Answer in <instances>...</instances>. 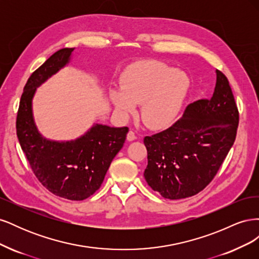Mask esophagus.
Segmentation results:
<instances>
[{"label":"esophagus","instance_id":"obj_1","mask_svg":"<svg viewBox=\"0 0 259 259\" xmlns=\"http://www.w3.org/2000/svg\"><path fill=\"white\" fill-rule=\"evenodd\" d=\"M126 139L128 140V142H133V140H135V139H136V135H135V133L133 132V131H130V132L127 133Z\"/></svg>","mask_w":259,"mask_h":259}]
</instances>
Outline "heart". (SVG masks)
Listing matches in <instances>:
<instances>
[{"label":"heart","mask_w":259,"mask_h":259,"mask_svg":"<svg viewBox=\"0 0 259 259\" xmlns=\"http://www.w3.org/2000/svg\"><path fill=\"white\" fill-rule=\"evenodd\" d=\"M190 82L188 76L160 61H144L122 75L121 89L112 88L109 98L123 117L140 116L148 127L162 130L176 120L185 104Z\"/></svg>","instance_id":"1"}]
</instances>
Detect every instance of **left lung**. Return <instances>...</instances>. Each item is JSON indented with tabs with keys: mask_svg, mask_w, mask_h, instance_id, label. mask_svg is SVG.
<instances>
[{
	"mask_svg": "<svg viewBox=\"0 0 259 259\" xmlns=\"http://www.w3.org/2000/svg\"><path fill=\"white\" fill-rule=\"evenodd\" d=\"M213 96L187 107L173 126L146 136L145 179L163 198L199 193L211 182L237 136L239 112L228 80L216 70Z\"/></svg>",
	"mask_w": 259,
	"mask_h": 259,
	"instance_id": "obj_1",
	"label": "left lung"
}]
</instances>
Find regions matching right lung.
Wrapping results in <instances>:
<instances>
[{
  "label": "right lung",
  "instance_id": "add662e5",
  "mask_svg": "<svg viewBox=\"0 0 259 259\" xmlns=\"http://www.w3.org/2000/svg\"><path fill=\"white\" fill-rule=\"evenodd\" d=\"M74 49H62L31 74L17 114V137L40 183L60 198L81 201L98 190L114 156L123 147L128 127L94 123L71 140H53L38 131L33 115L36 89L71 61Z\"/></svg>",
  "mask_w": 259,
  "mask_h": 259
}]
</instances>
